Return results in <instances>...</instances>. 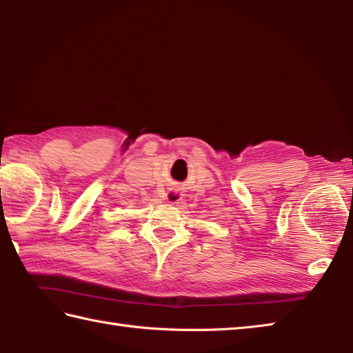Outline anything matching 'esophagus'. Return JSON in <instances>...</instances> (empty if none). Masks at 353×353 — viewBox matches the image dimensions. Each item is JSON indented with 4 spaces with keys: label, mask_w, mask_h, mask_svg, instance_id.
I'll list each match as a JSON object with an SVG mask.
<instances>
[{
    "label": "esophagus",
    "mask_w": 353,
    "mask_h": 353,
    "mask_svg": "<svg viewBox=\"0 0 353 353\" xmlns=\"http://www.w3.org/2000/svg\"><path fill=\"white\" fill-rule=\"evenodd\" d=\"M179 199H181V194H179L178 190H169L168 192V201L169 203H176V201H179Z\"/></svg>",
    "instance_id": "esophagus-1"
}]
</instances>
